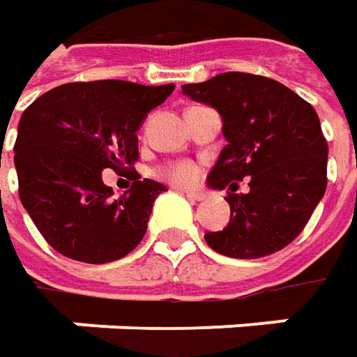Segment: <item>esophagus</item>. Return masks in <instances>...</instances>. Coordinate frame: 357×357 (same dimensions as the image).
<instances>
[{"label": "esophagus", "instance_id": "esophagus-1", "mask_svg": "<svg viewBox=\"0 0 357 357\" xmlns=\"http://www.w3.org/2000/svg\"><path fill=\"white\" fill-rule=\"evenodd\" d=\"M183 194L188 195L192 202H204V199H206V195L202 194V192H195V190H188V192H183Z\"/></svg>", "mask_w": 357, "mask_h": 357}]
</instances>
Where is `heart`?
<instances>
[{"label": "heart", "mask_w": 357, "mask_h": 357, "mask_svg": "<svg viewBox=\"0 0 357 357\" xmlns=\"http://www.w3.org/2000/svg\"><path fill=\"white\" fill-rule=\"evenodd\" d=\"M165 176L178 185H190L197 179V167L190 162H178L165 169Z\"/></svg>", "instance_id": "obj_1"}]
</instances>
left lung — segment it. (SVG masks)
<instances>
[{
    "mask_svg": "<svg viewBox=\"0 0 357 357\" xmlns=\"http://www.w3.org/2000/svg\"><path fill=\"white\" fill-rule=\"evenodd\" d=\"M181 91L222 116L227 142L208 185H229V222L204 236L208 245L240 259L280 252L300 236L326 194L328 142L316 109L284 84L241 71L185 84ZM243 177L250 190L236 195L235 181Z\"/></svg>",
    "mask_w": 357,
    "mask_h": 357,
    "instance_id": "1",
    "label": "left lung"
}]
</instances>
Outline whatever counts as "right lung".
<instances>
[{
    "instance_id": "obj_1",
    "label": "right lung",
    "mask_w": 357,
    "mask_h": 357,
    "mask_svg": "<svg viewBox=\"0 0 357 357\" xmlns=\"http://www.w3.org/2000/svg\"><path fill=\"white\" fill-rule=\"evenodd\" d=\"M121 79L66 84L43 93L20 119L13 163L20 199L39 234L61 256L107 264L142 241L155 197L165 185L139 179L137 130L174 91ZM132 169L136 181L119 198L103 169Z\"/></svg>"
}]
</instances>
